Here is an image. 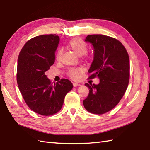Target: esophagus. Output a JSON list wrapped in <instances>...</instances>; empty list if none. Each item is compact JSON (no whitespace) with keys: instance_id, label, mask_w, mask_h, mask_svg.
<instances>
[{"instance_id":"esophagus-1","label":"esophagus","mask_w":150,"mask_h":150,"mask_svg":"<svg viewBox=\"0 0 150 150\" xmlns=\"http://www.w3.org/2000/svg\"><path fill=\"white\" fill-rule=\"evenodd\" d=\"M80 84L79 83H76V82H74V83H73V86L74 87H78V86H80Z\"/></svg>"}]
</instances>
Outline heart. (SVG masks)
Wrapping results in <instances>:
<instances>
[{
  "instance_id": "1",
  "label": "heart",
  "mask_w": 150,
  "mask_h": 150,
  "mask_svg": "<svg viewBox=\"0 0 150 150\" xmlns=\"http://www.w3.org/2000/svg\"><path fill=\"white\" fill-rule=\"evenodd\" d=\"M68 47L73 52L76 54L78 56H82L87 53V46L86 43L79 38H75L71 39L68 42L67 44ZM62 54V51L59 50L57 53V59H59ZM82 71L81 69H73L70 70L69 72V75L70 77L76 79L79 77V75Z\"/></svg>"
}]
</instances>
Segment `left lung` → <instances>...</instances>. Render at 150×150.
Masks as SVG:
<instances>
[{
	"label": "left lung",
	"mask_w": 150,
	"mask_h": 150,
	"mask_svg": "<svg viewBox=\"0 0 150 150\" xmlns=\"http://www.w3.org/2000/svg\"><path fill=\"white\" fill-rule=\"evenodd\" d=\"M85 41L91 43L94 49L88 78L98 77L100 83L85 84L90 90L83 103L88 112L102 115L113 109L126 93L129 79V58L123 45L111 37L88 35Z\"/></svg>",
	"instance_id": "1"
}]
</instances>
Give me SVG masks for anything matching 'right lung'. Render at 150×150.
Returning a JSON list of instances; mask_svg holds the SVG:
<instances>
[{"instance_id": "obj_1", "label": "right lung", "mask_w": 150, "mask_h": 150, "mask_svg": "<svg viewBox=\"0 0 150 150\" xmlns=\"http://www.w3.org/2000/svg\"><path fill=\"white\" fill-rule=\"evenodd\" d=\"M59 42L56 34L36 36L24 45L17 62V81L23 98L36 113L50 116L59 111L73 85L67 79L54 84L45 75L54 63Z\"/></svg>"}]
</instances>
